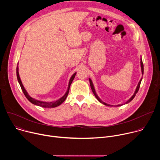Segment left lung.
I'll return each instance as SVG.
<instances>
[{"label": "left lung", "instance_id": "1", "mask_svg": "<svg viewBox=\"0 0 160 160\" xmlns=\"http://www.w3.org/2000/svg\"><path fill=\"white\" fill-rule=\"evenodd\" d=\"M141 70H142V75H143V73H144V65H143V62H142V59H141ZM141 80H142V79L140 80V82H139V84H138V87H137V88H136V90H135V93H134V94L132 96V98L125 103V104H127V103H128L129 102H130L133 98H134V97L135 96V95H136V94L138 92V91H139V87H140V85H141ZM89 81H90V87H91V89H92V92H93V93H94V94L95 95V96H96V98H97V99L100 102H101V103H102V104H104V105H106V106H111V105H109V104H106V103H105V102H102L99 98V97L98 96V95L96 94V91H95V89H94V85H93V83H92V81H91V80L90 79H89ZM122 105H123V104H119V105H118V106H122Z\"/></svg>", "mask_w": 160, "mask_h": 160}]
</instances>
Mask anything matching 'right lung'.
Segmentation results:
<instances>
[{
	"label": "right lung",
	"instance_id": "obj_1",
	"mask_svg": "<svg viewBox=\"0 0 160 160\" xmlns=\"http://www.w3.org/2000/svg\"><path fill=\"white\" fill-rule=\"evenodd\" d=\"M16 75H17V78H18V82L21 86V90H22V92L24 93L25 96H26V98H27V99L30 102H32V104H35V105H37V106H41V107H43V108H55V107H57L58 106H59L61 104H62L66 99V97L68 96V93H69V90H70V87L71 85V83L72 82H73L75 77V75H76V73H74L72 77H71L70 78V82H69V85H68V90L66 93L65 94V95L62 97L61 99H59V100L56 101H54V102H42V101H37V100H35L34 99H33L32 98H31L27 93V92L26 91V90L25 89L23 85H22V82L20 80V78H19V72H18V68L17 67L16 68Z\"/></svg>",
	"mask_w": 160,
	"mask_h": 160
}]
</instances>
